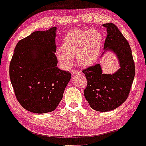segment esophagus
Returning a JSON list of instances; mask_svg holds the SVG:
<instances>
[{"instance_id":"1","label":"esophagus","mask_w":146,"mask_h":146,"mask_svg":"<svg viewBox=\"0 0 146 146\" xmlns=\"http://www.w3.org/2000/svg\"><path fill=\"white\" fill-rule=\"evenodd\" d=\"M72 74L73 75H78L80 74V72L78 71H72Z\"/></svg>"}]
</instances>
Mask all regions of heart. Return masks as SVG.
<instances>
[{
	"mask_svg": "<svg viewBox=\"0 0 146 146\" xmlns=\"http://www.w3.org/2000/svg\"><path fill=\"white\" fill-rule=\"evenodd\" d=\"M103 37L96 29H75L66 35L60 46L61 51L56 53V58L63 68L73 65L72 58L76 57L82 66L94 64L101 53Z\"/></svg>",
	"mask_w": 146,
	"mask_h": 146,
	"instance_id": "1",
	"label": "heart"
}]
</instances>
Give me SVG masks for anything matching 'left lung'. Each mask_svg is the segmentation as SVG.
<instances>
[{
  "mask_svg": "<svg viewBox=\"0 0 146 146\" xmlns=\"http://www.w3.org/2000/svg\"><path fill=\"white\" fill-rule=\"evenodd\" d=\"M106 28L102 57L110 51L117 57L119 68L113 74L103 73L100 64L83 71L88 81L84 97L93 109L100 112L113 110L126 100L135 75V66L128 42L116 25H103Z\"/></svg>",
  "mask_w": 146,
  "mask_h": 146,
  "instance_id": "1",
  "label": "left lung"
}]
</instances>
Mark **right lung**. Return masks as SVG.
<instances>
[{
  "label": "right lung",
  "instance_id": "obj_1",
  "mask_svg": "<svg viewBox=\"0 0 146 146\" xmlns=\"http://www.w3.org/2000/svg\"><path fill=\"white\" fill-rule=\"evenodd\" d=\"M56 27L33 32L16 44L9 77L18 102L33 113L53 111L71 78L57 67Z\"/></svg>",
  "mask_w": 146,
  "mask_h": 146
}]
</instances>
